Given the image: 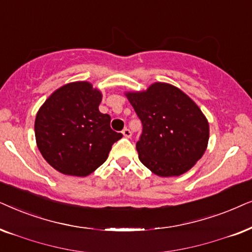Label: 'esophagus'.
Here are the masks:
<instances>
[{
    "label": "esophagus",
    "instance_id": "esophagus-1",
    "mask_svg": "<svg viewBox=\"0 0 252 252\" xmlns=\"http://www.w3.org/2000/svg\"><path fill=\"white\" fill-rule=\"evenodd\" d=\"M122 133H123V136L126 137V138H130V137H131V131H130L128 128H124L122 130Z\"/></svg>",
    "mask_w": 252,
    "mask_h": 252
}]
</instances>
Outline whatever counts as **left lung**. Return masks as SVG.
<instances>
[{
	"label": "left lung",
	"mask_w": 252,
	"mask_h": 252,
	"mask_svg": "<svg viewBox=\"0 0 252 252\" xmlns=\"http://www.w3.org/2000/svg\"><path fill=\"white\" fill-rule=\"evenodd\" d=\"M143 131L136 144L140 162L162 177L186 173L203 157L209 123L199 107L177 87L154 83L146 91L126 93Z\"/></svg>",
	"instance_id": "8db88e82"
}]
</instances>
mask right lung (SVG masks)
Listing matches in <instances>:
<instances>
[{"label": "right lung", "instance_id": "add662e5", "mask_svg": "<svg viewBox=\"0 0 252 252\" xmlns=\"http://www.w3.org/2000/svg\"><path fill=\"white\" fill-rule=\"evenodd\" d=\"M102 95L87 82L56 90L39 109L34 131L40 153L53 168L87 176L108 158L122 133L110 128V116L99 112Z\"/></svg>", "mask_w": 252, "mask_h": 252}]
</instances>
